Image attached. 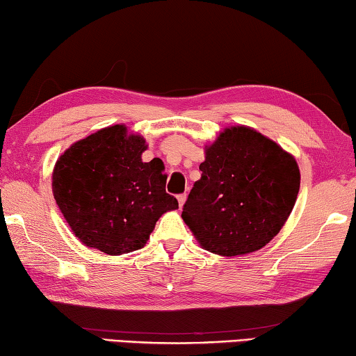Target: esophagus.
<instances>
[{
    "instance_id": "obj_1",
    "label": "esophagus",
    "mask_w": 356,
    "mask_h": 356,
    "mask_svg": "<svg viewBox=\"0 0 356 356\" xmlns=\"http://www.w3.org/2000/svg\"><path fill=\"white\" fill-rule=\"evenodd\" d=\"M178 203H179V208H183V204L186 203V198H188V195H186V194H179L178 197Z\"/></svg>"
}]
</instances>
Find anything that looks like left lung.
<instances>
[{
    "instance_id": "obj_1",
    "label": "left lung",
    "mask_w": 356,
    "mask_h": 356,
    "mask_svg": "<svg viewBox=\"0 0 356 356\" xmlns=\"http://www.w3.org/2000/svg\"><path fill=\"white\" fill-rule=\"evenodd\" d=\"M200 170L181 217L204 250L222 257L269 244L300 189L294 156L248 127L223 129L207 147Z\"/></svg>"
}]
</instances>
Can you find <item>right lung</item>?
I'll return each instance as SVG.
<instances>
[{"instance_id": "1", "label": "right lung", "mask_w": 356, "mask_h": 356, "mask_svg": "<svg viewBox=\"0 0 356 356\" xmlns=\"http://www.w3.org/2000/svg\"><path fill=\"white\" fill-rule=\"evenodd\" d=\"M145 139L114 124L74 142L53 170V195L74 236L106 254L147 244L156 222L178 202L165 192L161 159L142 161Z\"/></svg>"}]
</instances>
